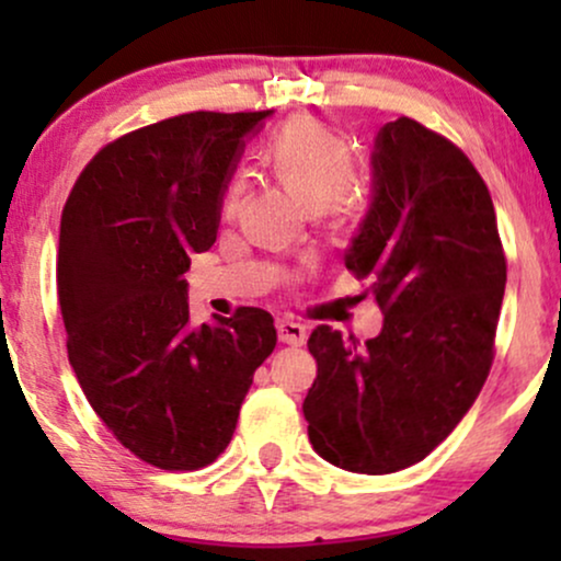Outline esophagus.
<instances>
[{"mask_svg": "<svg viewBox=\"0 0 561 561\" xmlns=\"http://www.w3.org/2000/svg\"><path fill=\"white\" fill-rule=\"evenodd\" d=\"M276 330H279L282 343H287V345H302L308 337L306 327L298 324V321H293V319H279L276 321Z\"/></svg>", "mask_w": 561, "mask_h": 561, "instance_id": "obj_1", "label": "esophagus"}]
</instances>
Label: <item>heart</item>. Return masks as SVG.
<instances>
[{
    "label": "heart",
    "instance_id": "heart-1",
    "mask_svg": "<svg viewBox=\"0 0 561 561\" xmlns=\"http://www.w3.org/2000/svg\"><path fill=\"white\" fill-rule=\"evenodd\" d=\"M272 171L306 208L324 210L337 218H353L362 208V186L351 145L319 121H293L274 134L266 147ZM242 179H231L221 195V216L231 218L240 208Z\"/></svg>",
    "mask_w": 561,
    "mask_h": 561
}]
</instances>
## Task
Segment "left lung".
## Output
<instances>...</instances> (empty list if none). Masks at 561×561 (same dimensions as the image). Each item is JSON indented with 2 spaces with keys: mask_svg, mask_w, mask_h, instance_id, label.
Returning <instances> with one entry per match:
<instances>
[{
  "mask_svg": "<svg viewBox=\"0 0 561 561\" xmlns=\"http://www.w3.org/2000/svg\"><path fill=\"white\" fill-rule=\"evenodd\" d=\"M375 199L345 253L385 313L362 345L319 324L302 401L321 459L390 474L422 461L480 396L495 353L506 255L491 192L454 141L414 118L377 134Z\"/></svg>",
  "mask_w": 561,
  "mask_h": 561,
  "instance_id": "8db88e82",
  "label": "left lung"
}]
</instances>
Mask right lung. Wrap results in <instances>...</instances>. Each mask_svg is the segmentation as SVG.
Listing matches in <instances>:
<instances>
[{
	"label": "right lung",
	"instance_id": "1",
	"mask_svg": "<svg viewBox=\"0 0 561 561\" xmlns=\"http://www.w3.org/2000/svg\"><path fill=\"white\" fill-rule=\"evenodd\" d=\"M197 111L113 139L76 179L60 218L57 300L68 362L94 414L147 465L192 472L234 435L272 313L190 327V255L216 242L244 137L268 118Z\"/></svg>",
	"mask_w": 561,
	"mask_h": 561
}]
</instances>
